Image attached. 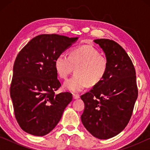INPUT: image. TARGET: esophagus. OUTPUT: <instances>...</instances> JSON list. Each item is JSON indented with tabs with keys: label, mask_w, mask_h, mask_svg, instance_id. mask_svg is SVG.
Listing matches in <instances>:
<instances>
[{
	"label": "esophagus",
	"mask_w": 150,
	"mask_h": 150,
	"mask_svg": "<svg viewBox=\"0 0 150 150\" xmlns=\"http://www.w3.org/2000/svg\"><path fill=\"white\" fill-rule=\"evenodd\" d=\"M73 99H77V98H79V95H77V94H73Z\"/></svg>",
	"instance_id": "1"
}]
</instances>
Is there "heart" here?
<instances>
[{"label": "heart", "instance_id": "obj_1", "mask_svg": "<svg viewBox=\"0 0 150 150\" xmlns=\"http://www.w3.org/2000/svg\"><path fill=\"white\" fill-rule=\"evenodd\" d=\"M108 67L107 57L91 45L73 48L69 55L61 54L55 61V70L63 79H66L75 68V74L63 85L65 89L73 93L81 92L87 85H97L105 77Z\"/></svg>", "mask_w": 150, "mask_h": 150}]
</instances>
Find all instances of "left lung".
I'll return each mask as SVG.
<instances>
[{
    "instance_id": "8db88e82",
    "label": "left lung",
    "mask_w": 150,
    "mask_h": 150,
    "mask_svg": "<svg viewBox=\"0 0 150 150\" xmlns=\"http://www.w3.org/2000/svg\"><path fill=\"white\" fill-rule=\"evenodd\" d=\"M108 61L105 77L81 95L85 110L81 121L93 136L106 139L121 132L128 124L138 98L136 71L126 51L108 39L94 40Z\"/></svg>"
}]
</instances>
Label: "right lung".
I'll use <instances>...</instances> for the list:
<instances>
[{"label":"right lung","mask_w":150,"mask_h":150,"mask_svg":"<svg viewBox=\"0 0 150 150\" xmlns=\"http://www.w3.org/2000/svg\"><path fill=\"white\" fill-rule=\"evenodd\" d=\"M77 38L42 34L20 51L13 66L10 93L14 116L22 130L32 135L45 136L54 129L72 94H55L62 86L55 61Z\"/></svg>","instance_id":"add662e5"}]
</instances>
